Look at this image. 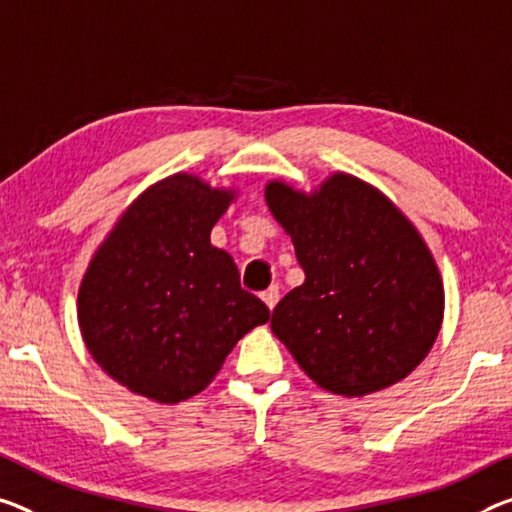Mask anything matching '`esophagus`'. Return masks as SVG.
I'll return each mask as SVG.
<instances>
[{"label":"esophagus","mask_w":512,"mask_h":512,"mask_svg":"<svg viewBox=\"0 0 512 512\" xmlns=\"http://www.w3.org/2000/svg\"><path fill=\"white\" fill-rule=\"evenodd\" d=\"M263 302L267 304V309H274V306H277V302H279V286H270L267 290H263Z\"/></svg>","instance_id":"1"}]
</instances>
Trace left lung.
<instances>
[{
    "mask_svg": "<svg viewBox=\"0 0 512 512\" xmlns=\"http://www.w3.org/2000/svg\"><path fill=\"white\" fill-rule=\"evenodd\" d=\"M265 199L306 274L272 313V332L302 371L341 396L410 375L444 316L442 279L414 226L345 174L311 196L270 183Z\"/></svg>",
    "mask_w": 512,
    "mask_h": 512,
    "instance_id": "left-lung-1",
    "label": "left lung"
}]
</instances>
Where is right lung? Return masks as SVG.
I'll return each mask as SVG.
<instances>
[{"label":"right lung","instance_id":"obj_1","mask_svg":"<svg viewBox=\"0 0 512 512\" xmlns=\"http://www.w3.org/2000/svg\"><path fill=\"white\" fill-rule=\"evenodd\" d=\"M233 199L178 174L132 203L96 251L77 297L93 359L157 403L196 396L270 309L240 286L238 265L210 245Z\"/></svg>","mask_w":512,"mask_h":512}]
</instances>
